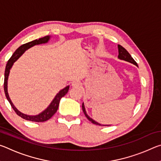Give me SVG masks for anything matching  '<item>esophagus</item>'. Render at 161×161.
I'll return each instance as SVG.
<instances>
[{
  "label": "esophagus",
  "instance_id": "34e87169",
  "mask_svg": "<svg viewBox=\"0 0 161 161\" xmlns=\"http://www.w3.org/2000/svg\"><path fill=\"white\" fill-rule=\"evenodd\" d=\"M72 86L73 87H75V88H78V87H80L81 86V83L80 82V81H74L72 83Z\"/></svg>",
  "mask_w": 161,
  "mask_h": 161
}]
</instances>
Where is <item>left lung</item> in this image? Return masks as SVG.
<instances>
[{
	"mask_svg": "<svg viewBox=\"0 0 161 161\" xmlns=\"http://www.w3.org/2000/svg\"><path fill=\"white\" fill-rule=\"evenodd\" d=\"M118 50H119L118 58L119 59H121V60L126 61V62H130V63L135 64L136 66L138 67L137 63H136V61L133 59L131 55H130V54L129 53H128V51L126 50V49L122 47V46H121L120 45H118ZM81 107H82V110L84 111V115L86 116V118L88 119L89 121L92 122V123H93L94 124H96V125H99V126H110V125H102V124H101L99 123H98V122H97L96 121H94L93 119H92L91 117L89 116L86 113V108H85V107H84V102L82 103V105H81Z\"/></svg>",
	"mask_w": 161,
	"mask_h": 161,
	"instance_id": "8db88e82",
	"label": "left lung"
}]
</instances>
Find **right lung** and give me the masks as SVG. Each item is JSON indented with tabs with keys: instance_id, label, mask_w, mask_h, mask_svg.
I'll list each match as a JSON object with an SVG mask.
<instances>
[{
	"instance_id": "1",
	"label": "right lung",
	"mask_w": 161,
	"mask_h": 161,
	"mask_svg": "<svg viewBox=\"0 0 161 161\" xmlns=\"http://www.w3.org/2000/svg\"><path fill=\"white\" fill-rule=\"evenodd\" d=\"M50 38H51L50 35H47V36L43 37L42 38H39L38 40H32L31 42H29L28 43H25V44L24 45H22L14 52V53L13 54L11 58L9 59L8 61V63L6 64V67H5V75H4V92L5 94V97H6L9 103H10V105H11L13 110L15 111V113L17 114L19 116H20L21 118H23L25 120H28V121H35V122H43V121H46L48 119H50L51 117L56 113V111H58L60 99L67 93L68 90H69V85H68L67 86H65L64 89H62V90L59 91L58 93L55 95V97H54L53 100L52 101L51 103H50V105H49L44 111H42L41 113L38 114L37 115H28V114L20 112V111L15 107L9 97L8 92V80L10 71L11 69L14 62L15 61H17L18 59L20 58L22 55H23V54L25 53L26 50H28V49L33 47L35 45L47 43L49 41H50Z\"/></svg>"
}]
</instances>
